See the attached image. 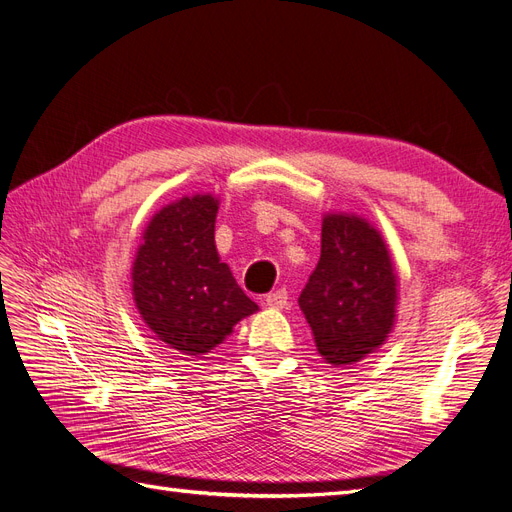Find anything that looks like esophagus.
I'll return each mask as SVG.
<instances>
[{
    "mask_svg": "<svg viewBox=\"0 0 512 512\" xmlns=\"http://www.w3.org/2000/svg\"><path fill=\"white\" fill-rule=\"evenodd\" d=\"M266 304L274 310H282L287 304H289V293L285 289H278L274 293H268L266 297Z\"/></svg>",
    "mask_w": 512,
    "mask_h": 512,
    "instance_id": "34e87169",
    "label": "esophagus"
}]
</instances>
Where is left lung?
Returning <instances> with one entry per match:
<instances>
[{"instance_id": "left-lung-1", "label": "left lung", "mask_w": 512, "mask_h": 512, "mask_svg": "<svg viewBox=\"0 0 512 512\" xmlns=\"http://www.w3.org/2000/svg\"><path fill=\"white\" fill-rule=\"evenodd\" d=\"M299 308L329 365H354L380 348L396 316V276L380 232L365 219L327 215Z\"/></svg>"}]
</instances>
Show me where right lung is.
Masks as SVG:
<instances>
[{"instance_id":"obj_1","label":"right lung","mask_w":512,"mask_h":512,"mask_svg":"<svg viewBox=\"0 0 512 512\" xmlns=\"http://www.w3.org/2000/svg\"><path fill=\"white\" fill-rule=\"evenodd\" d=\"M217 200L181 198L149 221L132 266L137 308L158 339L181 354H206L257 312L215 246Z\"/></svg>"}]
</instances>
